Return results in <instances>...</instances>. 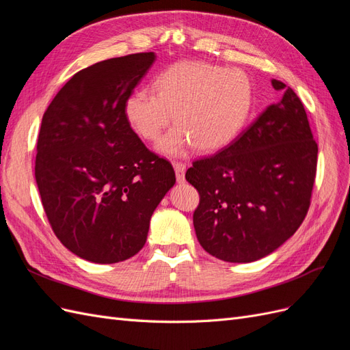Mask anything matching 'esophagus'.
<instances>
[{
	"instance_id": "obj_1",
	"label": "esophagus",
	"mask_w": 350,
	"mask_h": 350,
	"mask_svg": "<svg viewBox=\"0 0 350 350\" xmlns=\"http://www.w3.org/2000/svg\"><path fill=\"white\" fill-rule=\"evenodd\" d=\"M174 169H175V175H176V181L181 184L185 181V165L181 162L174 163Z\"/></svg>"
}]
</instances>
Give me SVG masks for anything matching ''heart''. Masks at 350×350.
<instances>
[{"label":"heart","mask_w":350,"mask_h":350,"mask_svg":"<svg viewBox=\"0 0 350 350\" xmlns=\"http://www.w3.org/2000/svg\"><path fill=\"white\" fill-rule=\"evenodd\" d=\"M252 107V86L238 68L206 61L183 59L159 71L153 93L131 92L122 105L130 130L146 142H156L172 120L176 124L159 140L156 150L183 156L189 147L215 152L235 139Z\"/></svg>","instance_id":"obj_1"}]
</instances>
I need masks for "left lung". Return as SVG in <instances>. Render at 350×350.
<instances>
[{"instance_id":"1","label":"left lung","mask_w":350,"mask_h":350,"mask_svg":"<svg viewBox=\"0 0 350 350\" xmlns=\"http://www.w3.org/2000/svg\"><path fill=\"white\" fill-rule=\"evenodd\" d=\"M271 84L283 90L282 99L185 174L200 194L193 216L200 245L228 262L276 251L310 207L319 147L301 99L284 83Z\"/></svg>"}]
</instances>
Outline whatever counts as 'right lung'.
Listing matches in <instances>:
<instances>
[{
  "label": "right lung",
  "mask_w": 350,
  "mask_h": 350,
  "mask_svg": "<svg viewBox=\"0 0 350 350\" xmlns=\"http://www.w3.org/2000/svg\"><path fill=\"white\" fill-rule=\"evenodd\" d=\"M154 59L142 52L76 72L42 118L35 165L42 204L62 245L83 260L135 256L175 184L172 165L147 150L122 112Z\"/></svg>",
  "instance_id": "add662e5"
}]
</instances>
